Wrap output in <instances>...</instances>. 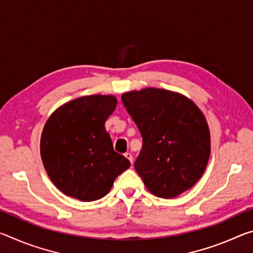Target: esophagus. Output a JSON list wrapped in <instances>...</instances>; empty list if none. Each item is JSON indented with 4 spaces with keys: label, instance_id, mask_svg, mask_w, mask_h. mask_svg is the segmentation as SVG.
<instances>
[{
    "label": "esophagus",
    "instance_id": "34e87169",
    "mask_svg": "<svg viewBox=\"0 0 253 253\" xmlns=\"http://www.w3.org/2000/svg\"><path fill=\"white\" fill-rule=\"evenodd\" d=\"M125 157L127 158V160L128 161H129L130 163H132V155H131V154L130 153H126L125 154Z\"/></svg>",
    "mask_w": 253,
    "mask_h": 253
}]
</instances>
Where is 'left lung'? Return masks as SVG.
Instances as JSON below:
<instances>
[{
    "label": "left lung",
    "instance_id": "1",
    "mask_svg": "<svg viewBox=\"0 0 253 253\" xmlns=\"http://www.w3.org/2000/svg\"><path fill=\"white\" fill-rule=\"evenodd\" d=\"M122 101L142 135L135 169L147 190L172 199L193 186L211 147L202 111L188 98L157 88L126 92Z\"/></svg>",
    "mask_w": 253,
    "mask_h": 253
}]
</instances>
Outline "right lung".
<instances>
[{"label":"right lung","mask_w":253,"mask_h":253,"mask_svg":"<svg viewBox=\"0 0 253 253\" xmlns=\"http://www.w3.org/2000/svg\"><path fill=\"white\" fill-rule=\"evenodd\" d=\"M116 105L114 96L80 97L60 107L45 123L41 158L50 179L66 195L84 202L104 198L130 166L114 151L105 129Z\"/></svg>","instance_id":"1"}]
</instances>
